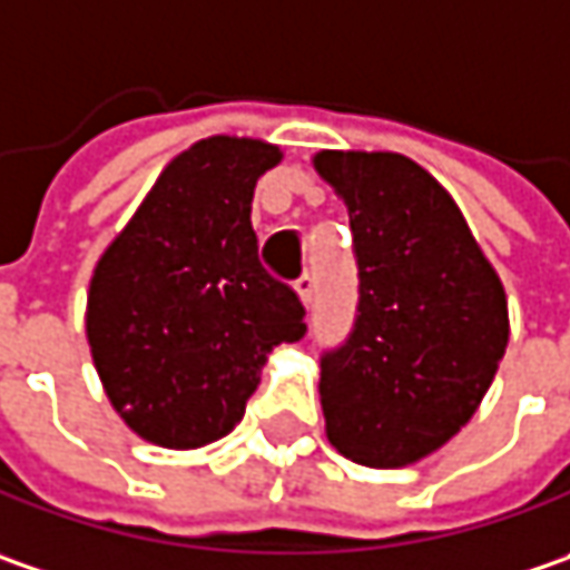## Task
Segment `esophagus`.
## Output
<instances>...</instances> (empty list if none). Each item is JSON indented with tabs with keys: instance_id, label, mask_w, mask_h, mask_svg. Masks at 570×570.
Returning a JSON list of instances; mask_svg holds the SVG:
<instances>
[{
	"instance_id": "obj_1",
	"label": "esophagus",
	"mask_w": 570,
	"mask_h": 570,
	"mask_svg": "<svg viewBox=\"0 0 570 570\" xmlns=\"http://www.w3.org/2000/svg\"><path fill=\"white\" fill-rule=\"evenodd\" d=\"M296 293H299L303 306L309 309L312 303H315V277H312V274H303V277L296 281Z\"/></svg>"
}]
</instances>
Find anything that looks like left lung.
I'll return each instance as SVG.
<instances>
[{
	"mask_svg": "<svg viewBox=\"0 0 570 570\" xmlns=\"http://www.w3.org/2000/svg\"><path fill=\"white\" fill-rule=\"evenodd\" d=\"M347 204L357 318L322 357L337 453L399 469L440 450L482 405L508 347V296L453 197L399 153H318Z\"/></svg>",
	"mask_w": 570,
	"mask_h": 570,
	"instance_id": "left-lung-1",
	"label": "left lung"
}]
</instances>
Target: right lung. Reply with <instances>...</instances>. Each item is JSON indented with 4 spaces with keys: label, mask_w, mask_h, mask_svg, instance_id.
Instances as JSON below:
<instances>
[{
    "label": "right lung",
    "mask_w": 570,
    "mask_h": 570,
    "mask_svg": "<svg viewBox=\"0 0 570 570\" xmlns=\"http://www.w3.org/2000/svg\"><path fill=\"white\" fill-rule=\"evenodd\" d=\"M281 161L261 139L210 137L168 161L88 286L95 370L127 428L194 450L236 428L267 354L306 334L296 289L258 258L252 197Z\"/></svg>",
    "instance_id": "right-lung-1"
}]
</instances>
